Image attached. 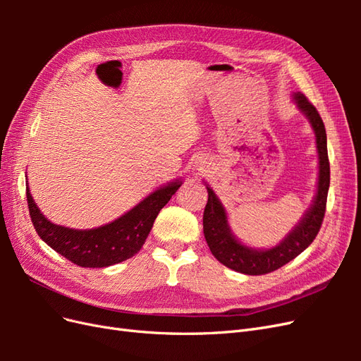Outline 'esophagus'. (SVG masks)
Masks as SVG:
<instances>
[{
    "label": "esophagus",
    "instance_id": "esophagus-1",
    "mask_svg": "<svg viewBox=\"0 0 361 361\" xmlns=\"http://www.w3.org/2000/svg\"><path fill=\"white\" fill-rule=\"evenodd\" d=\"M197 171H199V173H203V171H204V167H203V166L197 167Z\"/></svg>",
    "mask_w": 361,
    "mask_h": 361
}]
</instances>
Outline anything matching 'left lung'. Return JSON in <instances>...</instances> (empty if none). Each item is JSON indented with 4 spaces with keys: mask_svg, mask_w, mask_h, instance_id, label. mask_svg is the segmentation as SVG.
<instances>
[{
    "mask_svg": "<svg viewBox=\"0 0 361 361\" xmlns=\"http://www.w3.org/2000/svg\"><path fill=\"white\" fill-rule=\"evenodd\" d=\"M293 102L309 120L314 133L319 161L318 185H316V194L307 211L277 245L269 248H253L239 241L228 224L226 207L216 197L214 190L204 182L207 190V203L203 212V233L206 243L216 260L241 274H268V272L286 265L313 243L324 220L326 194L330 188V162L329 152H326L325 126L319 113L302 93H293Z\"/></svg>",
    "mask_w": 361,
    "mask_h": 361,
    "instance_id": "1",
    "label": "left lung"
}]
</instances>
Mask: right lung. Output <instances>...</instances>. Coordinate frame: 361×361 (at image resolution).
<instances>
[{
    "instance_id": "add662e5",
    "label": "right lung",
    "mask_w": 361,
    "mask_h": 361,
    "mask_svg": "<svg viewBox=\"0 0 361 361\" xmlns=\"http://www.w3.org/2000/svg\"><path fill=\"white\" fill-rule=\"evenodd\" d=\"M182 185L174 179L162 185L114 221L94 228H71L54 224L43 215L27 187L31 221L37 235L59 255L82 268H105L137 255L159 211Z\"/></svg>"
}]
</instances>
